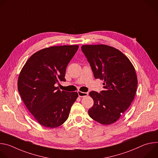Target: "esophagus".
Wrapping results in <instances>:
<instances>
[{
    "mask_svg": "<svg viewBox=\"0 0 158 158\" xmlns=\"http://www.w3.org/2000/svg\"><path fill=\"white\" fill-rule=\"evenodd\" d=\"M77 93H78L79 96V97H81V98H82V97H85V96H87L89 94L88 93H83V92H81V91H78Z\"/></svg>",
    "mask_w": 158,
    "mask_h": 158,
    "instance_id": "esophagus-1",
    "label": "esophagus"
}]
</instances>
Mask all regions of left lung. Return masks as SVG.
Instances as JSON below:
<instances>
[{
    "label": "left lung",
    "instance_id": "left-lung-1",
    "mask_svg": "<svg viewBox=\"0 0 158 158\" xmlns=\"http://www.w3.org/2000/svg\"><path fill=\"white\" fill-rule=\"evenodd\" d=\"M82 51L95 79L104 81V91L89 93L94 100L88 110L94 121L109 125L128 109L136 94L138 79L129 59L120 51L107 45H84Z\"/></svg>",
    "mask_w": 158,
    "mask_h": 158
}]
</instances>
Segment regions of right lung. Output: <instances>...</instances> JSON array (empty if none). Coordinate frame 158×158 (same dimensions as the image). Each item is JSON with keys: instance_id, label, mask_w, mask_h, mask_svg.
Wrapping results in <instances>:
<instances>
[{"instance_id": "1", "label": "right lung", "mask_w": 158, "mask_h": 158, "mask_svg": "<svg viewBox=\"0 0 158 158\" xmlns=\"http://www.w3.org/2000/svg\"><path fill=\"white\" fill-rule=\"evenodd\" d=\"M79 48L74 46H52L34 53L27 60L18 78L20 97L36 121L54 128L69 117L78 97L77 92L60 91L55 84L65 81V69Z\"/></svg>"}]
</instances>
